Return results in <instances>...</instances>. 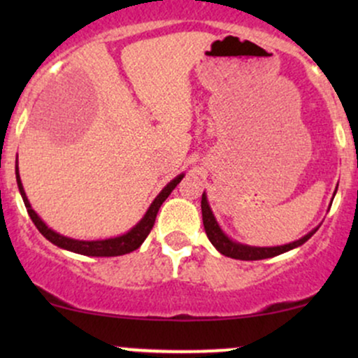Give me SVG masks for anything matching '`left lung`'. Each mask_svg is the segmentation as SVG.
<instances>
[{"mask_svg":"<svg viewBox=\"0 0 358 358\" xmlns=\"http://www.w3.org/2000/svg\"><path fill=\"white\" fill-rule=\"evenodd\" d=\"M202 219H203V227H205V232H207L208 241L215 245V249L219 250L220 254H224V256L232 257V259H241V261H259V259L279 256V254L286 252V250H291L298 248V245L305 244V242L316 232L315 229V231L306 234V236L301 237L299 241H294L286 245H279V248H250V245L237 244V242L231 241L224 232L220 231V227L215 222V217L212 215L210 207H208L205 193L202 195Z\"/></svg>","mask_w":358,"mask_h":358,"instance_id":"left-lung-1","label":"left lung"}]
</instances>
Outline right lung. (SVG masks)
Wrapping results in <instances>:
<instances>
[{"label": "right lung", "instance_id": "right-lung-1", "mask_svg": "<svg viewBox=\"0 0 358 358\" xmlns=\"http://www.w3.org/2000/svg\"><path fill=\"white\" fill-rule=\"evenodd\" d=\"M182 178H183V175L176 176L175 180H171V182L168 183L165 188H163L162 193L156 196L155 202L151 203L150 208H148L146 215L143 217L141 222H139L136 227H133L129 232L124 234V236H119V237H114V239H106V241H76V239H69V237H64V236H60V234L53 232L52 229H48L47 225L42 222V219L36 215L34 208H31L30 202H28L27 195H24L22 180H20V175H18V166H16V182H18L20 193H22V196H23L24 207H27L28 215H30V219L34 220L35 227L38 229L40 234H42L43 237H47L52 244L59 245V248H62V249L72 250V252H77V254H84V256H96V257L122 256V254L136 250L139 245L145 242L148 234L151 232V229H153L155 220H156V213H158L162 203L165 202V200L168 199V195L173 192V188L176 187V185L182 182Z\"/></svg>", "mask_w": 358, "mask_h": 358}]
</instances>
